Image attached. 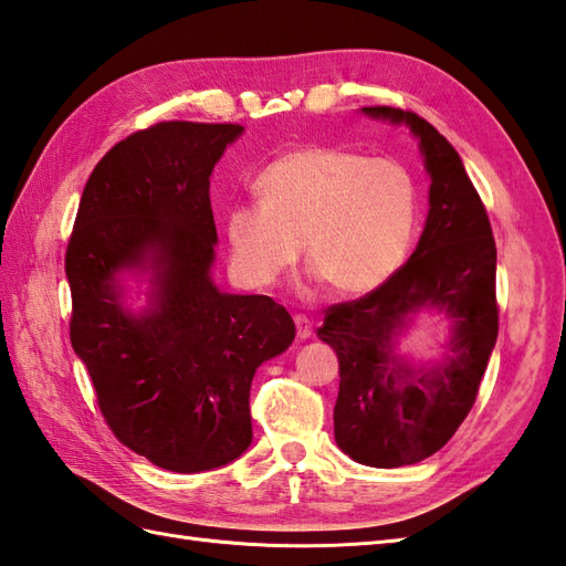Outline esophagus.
Returning a JSON list of instances; mask_svg holds the SVG:
<instances>
[{"label":"esophagus","mask_w":566,"mask_h":566,"mask_svg":"<svg viewBox=\"0 0 566 566\" xmlns=\"http://www.w3.org/2000/svg\"><path fill=\"white\" fill-rule=\"evenodd\" d=\"M294 326H296V338L298 340H306V338H311V333H314V328H311V321L302 314L294 316Z\"/></svg>","instance_id":"esophagus-1"}]
</instances>
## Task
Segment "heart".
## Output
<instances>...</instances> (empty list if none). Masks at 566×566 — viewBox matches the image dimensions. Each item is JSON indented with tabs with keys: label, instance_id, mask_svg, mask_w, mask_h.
Listing matches in <instances>:
<instances>
[{
	"label": "heart",
	"instance_id": "obj_1",
	"mask_svg": "<svg viewBox=\"0 0 566 566\" xmlns=\"http://www.w3.org/2000/svg\"><path fill=\"white\" fill-rule=\"evenodd\" d=\"M260 203L226 216L231 268L248 286H272L290 272L302 243L328 290L375 292L399 272L420 219L418 182L394 158L343 148H298L260 172Z\"/></svg>",
	"mask_w": 566,
	"mask_h": 566
}]
</instances>
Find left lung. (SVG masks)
Listing matches in <instances>:
<instances>
[{
    "instance_id": "left-lung-1",
    "label": "left lung",
    "mask_w": 566,
    "mask_h": 566,
    "mask_svg": "<svg viewBox=\"0 0 566 566\" xmlns=\"http://www.w3.org/2000/svg\"><path fill=\"white\" fill-rule=\"evenodd\" d=\"M363 112L411 126L432 179L413 255L379 290L328 306L318 328L340 365L335 442L359 464L391 469L436 454L472 411L499 335L496 243L482 197L436 126L396 106ZM423 305L455 323L453 355L430 370L392 353V335Z\"/></svg>"
}]
</instances>
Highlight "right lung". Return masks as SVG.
Masks as SVG:
<instances>
[{"label":"right lung","instance_id":"1","mask_svg":"<svg viewBox=\"0 0 566 566\" xmlns=\"http://www.w3.org/2000/svg\"><path fill=\"white\" fill-rule=\"evenodd\" d=\"M240 134V124L160 122L118 140L84 185L65 252L70 340L106 426L179 474L248 450L252 377L296 333L270 296L223 294L209 274V177ZM140 263L156 272V304L134 317L115 276Z\"/></svg>","mask_w":566,"mask_h":566}]
</instances>
